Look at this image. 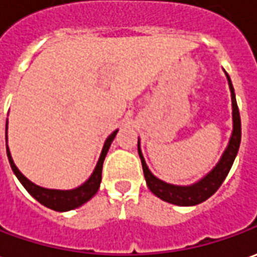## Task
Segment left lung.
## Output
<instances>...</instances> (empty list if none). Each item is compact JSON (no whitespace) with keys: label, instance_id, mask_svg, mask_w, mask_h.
<instances>
[{"label":"left lung","instance_id":"obj_1","mask_svg":"<svg viewBox=\"0 0 257 257\" xmlns=\"http://www.w3.org/2000/svg\"><path fill=\"white\" fill-rule=\"evenodd\" d=\"M228 79L229 90H231V100H232V119H234V131L232 136L229 139L228 147L222 154L221 160L218 161V164L214 167V170L207 174L202 181H199L197 184L191 185V186H177V185H170L160 181L156 178L152 172L149 171L145 159L142 156L139 142H138V152L139 157L142 160V167H143V174L146 178V184L149 189L153 192L154 195L160 199H163L164 202L172 204H178V206H195L207 200L211 195H214L217 189L221 186L225 177L228 175L231 167L234 164V160L239 149L241 143V116H239V110H238V104L235 100V93L231 79L227 73Z\"/></svg>","mask_w":257,"mask_h":257}]
</instances>
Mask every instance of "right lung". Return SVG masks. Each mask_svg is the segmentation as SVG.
Returning <instances> with one entry per match:
<instances>
[{"instance_id": "obj_1", "label": "right lung", "mask_w": 257, "mask_h": 257, "mask_svg": "<svg viewBox=\"0 0 257 257\" xmlns=\"http://www.w3.org/2000/svg\"><path fill=\"white\" fill-rule=\"evenodd\" d=\"M7 129H8V121H7V125H5V141H7ZM118 131L112 132V134L108 136V139L105 141L103 147V152H101V156H100V160H98L97 166L94 168V171L91 174V177L82 186H79L76 189H72V191H57V189H46V188H41V186H37L33 182H30L22 172L18 170V167L15 166L14 160L11 157L10 149L7 146V154H8V160H10L11 168L12 171L15 172V175L18 177V179L21 181V184L25 186V189L35 197L37 202H40L43 206H46L48 209L55 210V211H68V210L76 209L79 206L85 204L87 200H90L91 197L96 195V192L98 191L100 188V182H101V171H103V163L105 156H107V152L111 146V142L114 141L115 135Z\"/></svg>"}]
</instances>
